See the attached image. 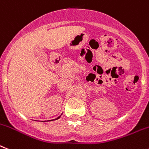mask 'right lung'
Returning <instances> with one entry per match:
<instances>
[{
  "instance_id": "right-lung-1",
  "label": "right lung",
  "mask_w": 149,
  "mask_h": 149,
  "mask_svg": "<svg viewBox=\"0 0 149 149\" xmlns=\"http://www.w3.org/2000/svg\"><path fill=\"white\" fill-rule=\"evenodd\" d=\"M60 117H61V116H60V117H57V119H59V118H60ZM57 119H55V120H57Z\"/></svg>"
}]
</instances>
